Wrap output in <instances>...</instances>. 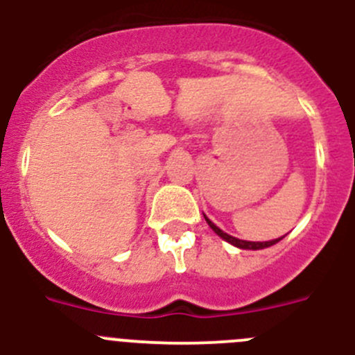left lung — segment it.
I'll use <instances>...</instances> for the list:
<instances>
[{
	"instance_id": "1",
	"label": "left lung",
	"mask_w": 355,
	"mask_h": 355,
	"mask_svg": "<svg viewBox=\"0 0 355 355\" xmlns=\"http://www.w3.org/2000/svg\"><path fill=\"white\" fill-rule=\"evenodd\" d=\"M205 218H206V222H208L209 227H211L213 231H215V233L218 234V236L224 238L225 241H229V243H231V245L238 247V249L259 250V249H266V247L275 245V243H277V241L283 240V236H281V238H275V240H270V241H247V240H240V238H234V236H231V234L224 233V231H222L220 227H216V225L213 224V222L209 220V218H208V216H206V215H205Z\"/></svg>"
}]
</instances>
